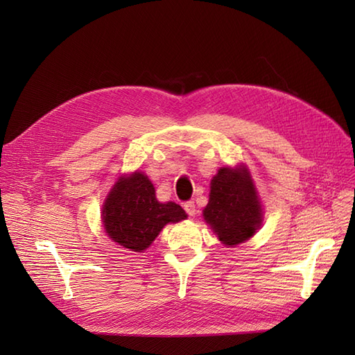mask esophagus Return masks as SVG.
I'll return each mask as SVG.
<instances>
[{"label": "esophagus", "mask_w": 355, "mask_h": 355, "mask_svg": "<svg viewBox=\"0 0 355 355\" xmlns=\"http://www.w3.org/2000/svg\"><path fill=\"white\" fill-rule=\"evenodd\" d=\"M184 209L187 210V213L189 214V216H196V211H197V209H196V204H194V201H187V202L184 204Z\"/></svg>", "instance_id": "obj_1"}]
</instances>
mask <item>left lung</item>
Returning <instances> with one entry per match:
<instances>
[{
    "label": "left lung",
    "instance_id": "obj_1",
    "mask_svg": "<svg viewBox=\"0 0 355 355\" xmlns=\"http://www.w3.org/2000/svg\"><path fill=\"white\" fill-rule=\"evenodd\" d=\"M262 204L244 166L220 167L210 182L209 202L202 210L218 239L234 247L252 239L262 223Z\"/></svg>",
    "mask_w": 355,
    "mask_h": 355
}]
</instances>
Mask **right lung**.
Here are the masks:
<instances>
[{"mask_svg": "<svg viewBox=\"0 0 355 355\" xmlns=\"http://www.w3.org/2000/svg\"><path fill=\"white\" fill-rule=\"evenodd\" d=\"M187 219L179 204L159 202L153 182L142 171L121 176L102 207V222L108 237L124 249L141 253L157 239L167 223Z\"/></svg>", "mask_w": 355, "mask_h": 355, "instance_id": "add662e5", "label": "right lung"}]
</instances>
